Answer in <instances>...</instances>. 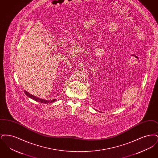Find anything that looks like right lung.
<instances>
[{
    "label": "right lung",
    "instance_id": "add662e5",
    "mask_svg": "<svg viewBox=\"0 0 158 158\" xmlns=\"http://www.w3.org/2000/svg\"><path fill=\"white\" fill-rule=\"evenodd\" d=\"M23 92H24V93L25 94V95H26L28 97L31 98V99H34V100H35V101H37V102H41V103L48 104V103H50V102H54V101H56V99H53V100H50H50H45V99H41V98H38V97H35V96L31 95V94H30V93H28V92L27 91H26V90H23Z\"/></svg>",
    "mask_w": 158,
    "mask_h": 158
}]
</instances>
